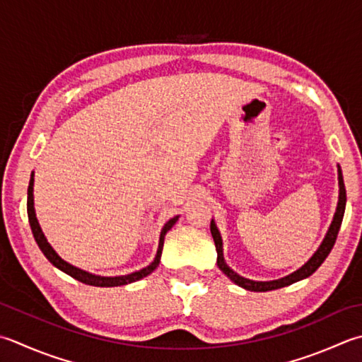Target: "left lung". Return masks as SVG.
Returning a JSON list of instances; mask_svg holds the SVG:
<instances>
[{
    "label": "left lung",
    "instance_id": "1",
    "mask_svg": "<svg viewBox=\"0 0 362 362\" xmlns=\"http://www.w3.org/2000/svg\"><path fill=\"white\" fill-rule=\"evenodd\" d=\"M337 175H339V202H337V209H336V214L334 218H332V223L329 226V229L327 232V235H325L322 245L318 246V250L315 251V254L313 257H310L306 264H304L298 270L293 272L292 274L286 276V278H281V279H276V281H251V279H246L243 276L237 274L233 270L228 267V264L224 262V256H223V240L221 235H219V230L216 228V224L214 219H211L210 223V232H211V237H214V242L216 246V252H218V259H216V264L219 267V270H221L228 278L235 282L237 286L243 287L246 290H251V292H268V290H274V288H281V287H286L293 284L296 281H301L304 278H308V276L313 274L318 267L323 264V260L328 257V254L331 252L332 246L336 243V238H337V233L339 229H341V224H342V218H344V211H345V204H346V193H345V185H344V177H342V169L341 166H337Z\"/></svg>",
    "mask_w": 362,
    "mask_h": 362
}]
</instances>
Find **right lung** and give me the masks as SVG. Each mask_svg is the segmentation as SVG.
Returning a JSON list of instances; mask_svg holds the SVG:
<instances>
[{"label": "right lung", "mask_w": 362, "mask_h": 362, "mask_svg": "<svg viewBox=\"0 0 362 362\" xmlns=\"http://www.w3.org/2000/svg\"><path fill=\"white\" fill-rule=\"evenodd\" d=\"M33 187H34V173L31 174V180H30V187H28V202H26V207H28V219H30V226H31V230H33V235L35 243L39 245L40 251L44 252V256L49 260V264H53L58 270L64 272L69 276H72L74 279L83 282V284H88V286H95V287H117V286H125V284H130V282L134 281H139L146 278L147 274H151L155 268L158 267L160 264V259H161V251H163V243H165V235L166 232L173 228V226L177 223V219L179 216H174L169 219V221L165 224V228L161 229L160 233V243H158V251H157V256H155L153 262L148 267L143 268V270L139 272H134L132 274H125V276H97V274H92L81 270V268H76L74 265H70L69 262H66L64 259H61L56 251L47 242V238L44 235V232H42L40 226L37 218H35V210H34V194H33Z\"/></svg>", "instance_id": "add662e5"}]
</instances>
